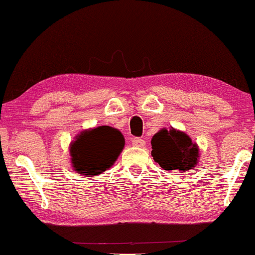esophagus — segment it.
I'll return each mask as SVG.
<instances>
[{
	"instance_id": "esophagus-1",
	"label": "esophagus",
	"mask_w": 255,
	"mask_h": 255,
	"mask_svg": "<svg viewBox=\"0 0 255 255\" xmlns=\"http://www.w3.org/2000/svg\"><path fill=\"white\" fill-rule=\"evenodd\" d=\"M132 144L134 146H144L145 141H144V139L138 138V136H134V138H132Z\"/></svg>"
}]
</instances>
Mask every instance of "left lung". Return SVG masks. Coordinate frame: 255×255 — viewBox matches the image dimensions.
Listing matches in <instances>:
<instances>
[{"mask_svg": "<svg viewBox=\"0 0 255 255\" xmlns=\"http://www.w3.org/2000/svg\"><path fill=\"white\" fill-rule=\"evenodd\" d=\"M151 155L166 171L187 172L198 162L199 150L186 133L161 129L151 139Z\"/></svg>", "mask_w": 255, "mask_h": 255, "instance_id": "8db88e82", "label": "left lung"}]
</instances>
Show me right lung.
<instances>
[{
  "label": "right lung",
  "mask_w": 255,
  "mask_h": 255,
  "mask_svg": "<svg viewBox=\"0 0 255 255\" xmlns=\"http://www.w3.org/2000/svg\"><path fill=\"white\" fill-rule=\"evenodd\" d=\"M125 146L120 130L109 126L80 133L71 145L72 163L80 175H100L111 167Z\"/></svg>",
  "instance_id": "right-lung-1"
}]
</instances>
